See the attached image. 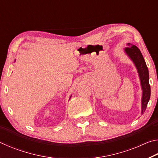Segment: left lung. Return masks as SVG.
Wrapping results in <instances>:
<instances>
[{"instance_id": "8db88e82", "label": "left lung", "mask_w": 158, "mask_h": 158, "mask_svg": "<svg viewBox=\"0 0 158 158\" xmlns=\"http://www.w3.org/2000/svg\"><path fill=\"white\" fill-rule=\"evenodd\" d=\"M127 47L125 51L129 56L131 59L135 63L137 67L139 74L141 87H142V103H141V114H143L146 109L147 105L151 97V86L149 84V74L148 69L142 54L137 47L132 44L128 43Z\"/></svg>"}]
</instances>
